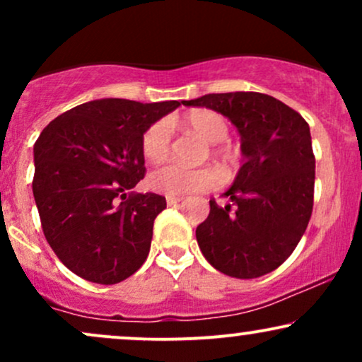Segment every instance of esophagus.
<instances>
[{"mask_svg":"<svg viewBox=\"0 0 362 362\" xmlns=\"http://www.w3.org/2000/svg\"><path fill=\"white\" fill-rule=\"evenodd\" d=\"M182 201H184V197H180V195H168V197H167V204L168 206H175Z\"/></svg>","mask_w":362,"mask_h":362,"instance_id":"1","label":"esophagus"}]
</instances>
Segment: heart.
Wrapping results in <instances>:
<instances>
[{"instance_id": "b5f03b06", "label": "heart", "mask_w": 362, "mask_h": 362, "mask_svg": "<svg viewBox=\"0 0 362 362\" xmlns=\"http://www.w3.org/2000/svg\"><path fill=\"white\" fill-rule=\"evenodd\" d=\"M185 126L197 132L207 143H221L228 136V122L221 114L213 110H197L185 117ZM172 143V126L167 119L156 120L143 134L144 156L149 161H161L168 155ZM218 175L211 168H189L178 163H165L149 173L148 185L167 195H184L213 187Z\"/></svg>"}]
</instances>
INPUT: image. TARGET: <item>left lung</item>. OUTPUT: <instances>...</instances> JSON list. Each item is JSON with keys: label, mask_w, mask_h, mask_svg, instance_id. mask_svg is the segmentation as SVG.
<instances>
[{"label": "left lung", "mask_w": 362, "mask_h": 362, "mask_svg": "<svg viewBox=\"0 0 362 362\" xmlns=\"http://www.w3.org/2000/svg\"><path fill=\"white\" fill-rule=\"evenodd\" d=\"M187 107H206L231 120L242 138L243 165L195 230L199 248L216 271L253 279L293 253L313 209L315 156L306 120L271 95L209 93Z\"/></svg>", "instance_id": "1"}]
</instances>
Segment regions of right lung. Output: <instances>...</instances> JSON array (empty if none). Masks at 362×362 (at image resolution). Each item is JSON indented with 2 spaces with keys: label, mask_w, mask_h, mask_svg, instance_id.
<instances>
[{
  "label": "right lung",
  "mask_w": 362,
  "mask_h": 362,
  "mask_svg": "<svg viewBox=\"0 0 362 362\" xmlns=\"http://www.w3.org/2000/svg\"><path fill=\"white\" fill-rule=\"evenodd\" d=\"M180 102L100 98L64 112L34 144L32 182L45 240L69 271L117 284L146 260L167 201L129 192L143 180L144 131Z\"/></svg>",
  "instance_id": "1"
}]
</instances>
